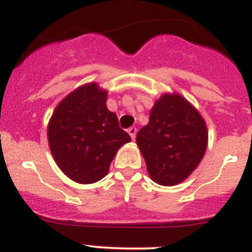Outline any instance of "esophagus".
Here are the masks:
<instances>
[{
  "label": "esophagus",
  "instance_id": "1",
  "mask_svg": "<svg viewBox=\"0 0 252 252\" xmlns=\"http://www.w3.org/2000/svg\"><path fill=\"white\" fill-rule=\"evenodd\" d=\"M127 132H128V135L131 136V138H132V140H135V138H136V133H137V128H136V127H130V128H128Z\"/></svg>",
  "mask_w": 252,
  "mask_h": 252
}]
</instances>
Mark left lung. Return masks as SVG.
Returning a JSON list of instances; mask_svg holds the SVG:
<instances>
[{"instance_id": "8db88e82", "label": "left lung", "mask_w": 252, "mask_h": 252, "mask_svg": "<svg viewBox=\"0 0 252 252\" xmlns=\"http://www.w3.org/2000/svg\"><path fill=\"white\" fill-rule=\"evenodd\" d=\"M136 142L147 171L158 185L184 181L197 167L207 146V128L197 111L180 94H163L138 131Z\"/></svg>"}]
</instances>
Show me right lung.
Listing matches in <instances>:
<instances>
[{"mask_svg":"<svg viewBox=\"0 0 252 252\" xmlns=\"http://www.w3.org/2000/svg\"><path fill=\"white\" fill-rule=\"evenodd\" d=\"M107 92L96 84L75 90L60 102L48 124V144L66 176L80 184L105 177L117 150L131 137L107 110Z\"/></svg>","mask_w":252,"mask_h":252,"instance_id":"1","label":"right lung"}]
</instances>
